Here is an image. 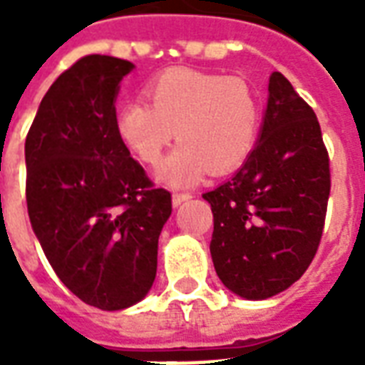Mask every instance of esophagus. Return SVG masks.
Returning <instances> with one entry per match:
<instances>
[{
    "mask_svg": "<svg viewBox=\"0 0 365 365\" xmlns=\"http://www.w3.org/2000/svg\"><path fill=\"white\" fill-rule=\"evenodd\" d=\"M187 199H191V193H174L172 195V203H174V207L182 205L183 201H187Z\"/></svg>",
    "mask_w": 365,
    "mask_h": 365,
    "instance_id": "esophagus-1",
    "label": "esophagus"
}]
</instances>
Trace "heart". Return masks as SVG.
Returning <instances> with one entry per match:
<instances>
[{
  "mask_svg": "<svg viewBox=\"0 0 365 365\" xmlns=\"http://www.w3.org/2000/svg\"><path fill=\"white\" fill-rule=\"evenodd\" d=\"M144 101H128L115 117L117 135L148 166L170 143L175 148L158 170L160 182L183 187L207 172L229 174L252 154L262 123L254 90L240 78L172 68L148 82Z\"/></svg>",
  "mask_w": 365,
  "mask_h": 365,
  "instance_id": "obj_1",
  "label": "heart"
}]
</instances>
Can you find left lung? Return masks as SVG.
<instances>
[{
    "label": "left lung",
    "mask_w": 365,
    "mask_h": 365,
    "mask_svg": "<svg viewBox=\"0 0 365 365\" xmlns=\"http://www.w3.org/2000/svg\"><path fill=\"white\" fill-rule=\"evenodd\" d=\"M258 143L229 182L203 193L213 211L211 258L240 297H274L305 274L330 195L321 125L279 72L269 76Z\"/></svg>",
    "instance_id": "obj_1"
}]
</instances>
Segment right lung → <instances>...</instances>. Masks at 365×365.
<instances>
[{"instance_id":"obj_1","label":"right lung","mask_w":365,"mask_h":365,"mask_svg":"<svg viewBox=\"0 0 365 365\" xmlns=\"http://www.w3.org/2000/svg\"><path fill=\"white\" fill-rule=\"evenodd\" d=\"M133 62L83 56L56 78L25 140L27 209L60 282L103 311L150 291L172 195L154 187L115 127Z\"/></svg>"}]
</instances>
